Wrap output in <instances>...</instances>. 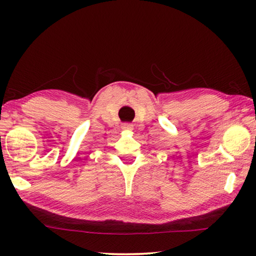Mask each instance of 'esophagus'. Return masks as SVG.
Wrapping results in <instances>:
<instances>
[{
    "instance_id": "obj_1",
    "label": "esophagus",
    "mask_w": 256,
    "mask_h": 256,
    "mask_svg": "<svg viewBox=\"0 0 256 256\" xmlns=\"http://www.w3.org/2000/svg\"><path fill=\"white\" fill-rule=\"evenodd\" d=\"M122 128L123 130H126V131H132L133 130V125L131 123H124L122 125Z\"/></svg>"
}]
</instances>
